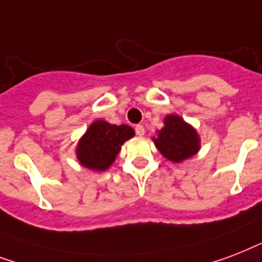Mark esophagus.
Wrapping results in <instances>:
<instances>
[{"instance_id":"esophagus-1","label":"esophagus","mask_w":262,"mask_h":262,"mask_svg":"<svg viewBox=\"0 0 262 262\" xmlns=\"http://www.w3.org/2000/svg\"><path fill=\"white\" fill-rule=\"evenodd\" d=\"M135 133H137V135H139V137H143V135H145V127H143V125H137V127H135Z\"/></svg>"}]
</instances>
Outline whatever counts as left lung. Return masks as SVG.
Returning <instances> with one entry per match:
<instances>
[{
	"label": "left lung",
	"instance_id": "8db88e82",
	"mask_svg": "<svg viewBox=\"0 0 262 262\" xmlns=\"http://www.w3.org/2000/svg\"><path fill=\"white\" fill-rule=\"evenodd\" d=\"M151 139L160 153L176 164L191 159L201 149V138L196 129L179 115L164 117V127Z\"/></svg>",
	"mask_w": 262,
	"mask_h": 262
}]
</instances>
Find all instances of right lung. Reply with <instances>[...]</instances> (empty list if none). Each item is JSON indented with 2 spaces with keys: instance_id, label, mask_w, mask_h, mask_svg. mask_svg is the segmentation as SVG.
<instances>
[{
  "instance_id": "1",
  "label": "right lung",
  "mask_w": 262,
  "mask_h": 262,
  "mask_svg": "<svg viewBox=\"0 0 262 262\" xmlns=\"http://www.w3.org/2000/svg\"><path fill=\"white\" fill-rule=\"evenodd\" d=\"M135 135L129 125L93 121L78 141L75 153L82 167L94 172L106 171L120 153L121 146Z\"/></svg>"
}]
</instances>
